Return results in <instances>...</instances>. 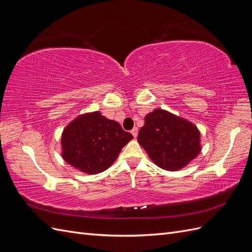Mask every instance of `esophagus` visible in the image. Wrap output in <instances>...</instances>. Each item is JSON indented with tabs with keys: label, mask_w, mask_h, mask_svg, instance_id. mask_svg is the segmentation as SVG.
I'll return each instance as SVG.
<instances>
[{
	"label": "esophagus",
	"mask_w": 252,
	"mask_h": 252,
	"mask_svg": "<svg viewBox=\"0 0 252 252\" xmlns=\"http://www.w3.org/2000/svg\"><path fill=\"white\" fill-rule=\"evenodd\" d=\"M138 132H139L138 128L134 127V128L132 129V130H131V133H132V135H133V138H136V136H138Z\"/></svg>",
	"instance_id": "esophagus-1"
}]
</instances>
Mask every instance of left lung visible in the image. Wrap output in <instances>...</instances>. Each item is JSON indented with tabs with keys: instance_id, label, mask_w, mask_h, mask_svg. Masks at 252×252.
Here are the masks:
<instances>
[{
	"instance_id": "obj_1",
	"label": "left lung",
	"mask_w": 252,
	"mask_h": 252,
	"mask_svg": "<svg viewBox=\"0 0 252 252\" xmlns=\"http://www.w3.org/2000/svg\"><path fill=\"white\" fill-rule=\"evenodd\" d=\"M138 142L152 162L168 171L184 168L202 150L197 127L161 108L146 114Z\"/></svg>"
}]
</instances>
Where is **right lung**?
Returning a JSON list of instances; mask_svg holds the SVG:
<instances>
[{
    "label": "right lung",
    "mask_w": 252,
    "mask_h": 252,
    "mask_svg": "<svg viewBox=\"0 0 252 252\" xmlns=\"http://www.w3.org/2000/svg\"><path fill=\"white\" fill-rule=\"evenodd\" d=\"M133 139L117 121L100 111L80 114L62 132V158L73 168L87 174L108 169L116 162L122 148Z\"/></svg>",
    "instance_id": "right-lung-1"
}]
</instances>
